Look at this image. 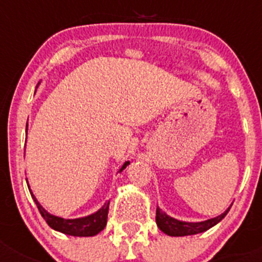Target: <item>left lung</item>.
<instances>
[{"label":"left lung","instance_id":"left-lung-1","mask_svg":"<svg viewBox=\"0 0 262 262\" xmlns=\"http://www.w3.org/2000/svg\"><path fill=\"white\" fill-rule=\"evenodd\" d=\"M231 207H229L223 214L215 216V218L208 219V221L204 222H198V223L180 222L175 218H171L167 214L163 213L160 208H157V210H156V222H157L158 228H160L163 233L168 234V236H191V234H198L202 233V232L204 231H208V229L212 228L213 226H215L216 223H219V222L227 215V213L229 212Z\"/></svg>","mask_w":262,"mask_h":262}]
</instances>
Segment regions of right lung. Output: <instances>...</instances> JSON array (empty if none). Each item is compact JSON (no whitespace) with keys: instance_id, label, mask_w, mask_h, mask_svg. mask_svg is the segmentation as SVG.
Segmentation results:
<instances>
[{"instance_id":"obj_1","label":"right lung","mask_w":262,"mask_h":262,"mask_svg":"<svg viewBox=\"0 0 262 262\" xmlns=\"http://www.w3.org/2000/svg\"><path fill=\"white\" fill-rule=\"evenodd\" d=\"M26 130H28V125H26ZM129 165V162H125L119 171H123L126 166ZM29 186V185H28ZM30 194L33 196L34 202H35L36 207H38L39 212H40L41 216L46 219V222L48 223L50 228L55 229L58 232H62L64 234H70V236H76V237H89V236H95L99 232H101L105 228L107 222V212H109V202L105 203L104 207L100 210H97L96 213L91 214V215L83 216V218H77V219H63L60 216L52 215L39 204L38 200L35 199L34 194Z\"/></svg>"}]
</instances>
